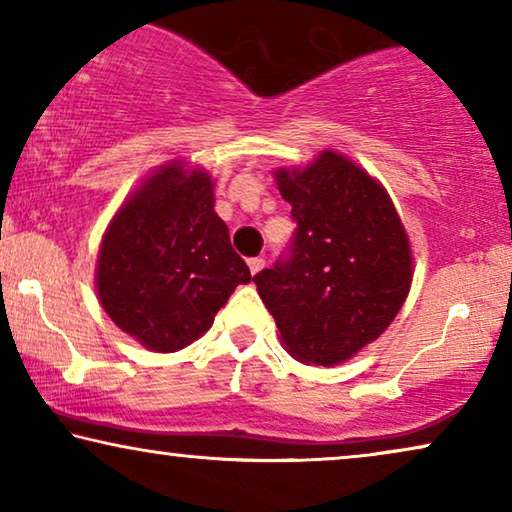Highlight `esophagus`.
<instances>
[{"label": "esophagus", "mask_w": 512, "mask_h": 512, "mask_svg": "<svg viewBox=\"0 0 512 512\" xmlns=\"http://www.w3.org/2000/svg\"><path fill=\"white\" fill-rule=\"evenodd\" d=\"M249 270H251V275H256V272H261L263 270V265H265V258H261V256H254V258H249Z\"/></svg>", "instance_id": "1"}]
</instances>
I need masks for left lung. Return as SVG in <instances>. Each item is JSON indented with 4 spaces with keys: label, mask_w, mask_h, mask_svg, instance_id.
I'll use <instances>...</instances> for the list:
<instances>
[{
    "label": "left lung",
    "mask_w": 512,
    "mask_h": 512,
    "mask_svg": "<svg viewBox=\"0 0 512 512\" xmlns=\"http://www.w3.org/2000/svg\"><path fill=\"white\" fill-rule=\"evenodd\" d=\"M296 221L286 251L254 277L291 356L335 366L380 338L412 282V256L389 195L352 160L324 151L279 170Z\"/></svg>",
    "instance_id": "obj_1"
}]
</instances>
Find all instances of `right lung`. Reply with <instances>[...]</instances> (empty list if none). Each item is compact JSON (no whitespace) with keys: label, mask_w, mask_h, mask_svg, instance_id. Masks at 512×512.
<instances>
[{"label":"right lung","mask_w":512,"mask_h":512,"mask_svg":"<svg viewBox=\"0 0 512 512\" xmlns=\"http://www.w3.org/2000/svg\"><path fill=\"white\" fill-rule=\"evenodd\" d=\"M251 282L214 212L212 179L167 165L118 209L102 240L97 293L111 321L153 352H177Z\"/></svg>","instance_id":"obj_1"}]
</instances>
